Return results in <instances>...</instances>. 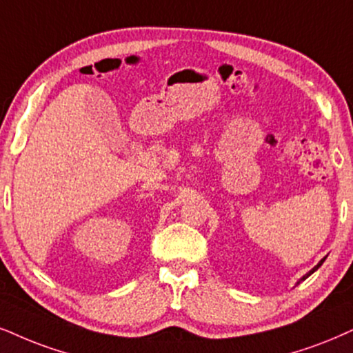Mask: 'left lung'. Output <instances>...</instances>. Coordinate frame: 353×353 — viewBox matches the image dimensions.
I'll use <instances>...</instances> for the list:
<instances>
[{
    "label": "left lung",
    "mask_w": 353,
    "mask_h": 353,
    "mask_svg": "<svg viewBox=\"0 0 353 353\" xmlns=\"http://www.w3.org/2000/svg\"><path fill=\"white\" fill-rule=\"evenodd\" d=\"M324 260H325V259H323V260H321V262H319V263H317V265H316V267H314V268H312L310 273H307V275H304V276L301 278V281H303V280H306V278H307V276H310V275H311V273H314V272H316V270H317V268H319V267H321V265H323V262H324Z\"/></svg>",
    "instance_id": "1"
}]
</instances>
